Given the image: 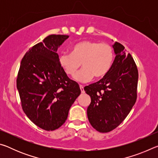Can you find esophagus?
Returning <instances> with one entry per match:
<instances>
[{
    "mask_svg": "<svg viewBox=\"0 0 158 158\" xmlns=\"http://www.w3.org/2000/svg\"><path fill=\"white\" fill-rule=\"evenodd\" d=\"M79 87H80V89H81V93H85V91H84V85H79Z\"/></svg>",
    "mask_w": 158,
    "mask_h": 158,
    "instance_id": "esophagus-1",
    "label": "esophagus"
}]
</instances>
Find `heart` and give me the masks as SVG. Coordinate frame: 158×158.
<instances>
[{
    "label": "heart",
    "instance_id": "1",
    "mask_svg": "<svg viewBox=\"0 0 158 158\" xmlns=\"http://www.w3.org/2000/svg\"><path fill=\"white\" fill-rule=\"evenodd\" d=\"M114 58V49L109 44L84 40L74 44L71 48V53H61L58 61L65 73L70 76L77 73L81 64L84 68L74 79L85 83L93 76L96 78L105 76L111 68Z\"/></svg>",
    "mask_w": 158,
    "mask_h": 158
}]
</instances>
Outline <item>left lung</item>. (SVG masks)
<instances>
[{
  "instance_id": "obj_1",
  "label": "left lung",
  "mask_w": 158,
  "mask_h": 158,
  "mask_svg": "<svg viewBox=\"0 0 158 158\" xmlns=\"http://www.w3.org/2000/svg\"><path fill=\"white\" fill-rule=\"evenodd\" d=\"M116 55L102 79L84 87L91 102L87 109L90 125L100 132H108L124 121L137 100L138 69L124 46L115 42Z\"/></svg>"
}]
</instances>
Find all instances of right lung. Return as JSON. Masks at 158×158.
<instances>
[{
  "instance_id": "1",
  "label": "right lung",
  "mask_w": 158,
  "mask_h": 158,
  "mask_svg": "<svg viewBox=\"0 0 158 158\" xmlns=\"http://www.w3.org/2000/svg\"><path fill=\"white\" fill-rule=\"evenodd\" d=\"M69 37L51 35L29 49L21 62L17 88L21 106L31 121L52 131L65 122L71 106L81 93L79 85L61 68L58 48Z\"/></svg>"
}]
</instances>
